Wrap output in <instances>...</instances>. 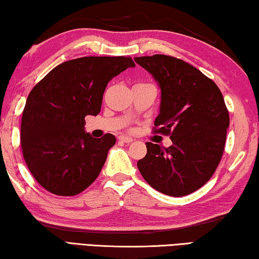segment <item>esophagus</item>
Wrapping results in <instances>:
<instances>
[{
    "instance_id": "obj_1",
    "label": "esophagus",
    "mask_w": 259,
    "mask_h": 259,
    "mask_svg": "<svg viewBox=\"0 0 259 259\" xmlns=\"http://www.w3.org/2000/svg\"><path fill=\"white\" fill-rule=\"evenodd\" d=\"M120 140V141H122V142H125V143H130V142H132L133 141V139L131 138V137H126V135H120L119 138H118Z\"/></svg>"
}]
</instances>
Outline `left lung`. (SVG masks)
Returning <instances> with one entry per match:
<instances>
[{
  "mask_svg": "<svg viewBox=\"0 0 259 259\" xmlns=\"http://www.w3.org/2000/svg\"><path fill=\"white\" fill-rule=\"evenodd\" d=\"M160 88L155 133L169 135L172 146L147 142L138 168L152 188L185 196L201 188L217 168L225 147L230 116L222 92L200 70L166 55L135 57Z\"/></svg>",
  "mask_w": 259,
  "mask_h": 259,
  "instance_id": "1",
  "label": "left lung"
}]
</instances>
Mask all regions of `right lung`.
Wrapping results in <instances>:
<instances>
[{
    "label": "right lung",
    "instance_id": "obj_1",
    "mask_svg": "<svg viewBox=\"0 0 259 259\" xmlns=\"http://www.w3.org/2000/svg\"><path fill=\"white\" fill-rule=\"evenodd\" d=\"M135 64L131 57H81L57 65L34 86L25 104L20 142L39 184L59 196L91 186L116 143L84 131V117L97 116L108 82Z\"/></svg>",
    "mask_w": 259,
    "mask_h": 259
}]
</instances>
